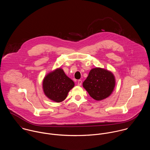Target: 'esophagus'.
<instances>
[{
  "mask_svg": "<svg viewBox=\"0 0 150 150\" xmlns=\"http://www.w3.org/2000/svg\"><path fill=\"white\" fill-rule=\"evenodd\" d=\"M82 81L81 80H79L78 82V86H81L82 85Z\"/></svg>",
  "mask_w": 150,
  "mask_h": 150,
  "instance_id": "1",
  "label": "esophagus"
}]
</instances>
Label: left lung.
<instances>
[{"mask_svg": "<svg viewBox=\"0 0 150 150\" xmlns=\"http://www.w3.org/2000/svg\"><path fill=\"white\" fill-rule=\"evenodd\" d=\"M116 85L115 76L108 70L96 67L90 70L83 87L91 97L97 100H104L109 97Z\"/></svg>", "mask_w": 150, "mask_h": 150, "instance_id": "8db88e82", "label": "left lung"}]
</instances>
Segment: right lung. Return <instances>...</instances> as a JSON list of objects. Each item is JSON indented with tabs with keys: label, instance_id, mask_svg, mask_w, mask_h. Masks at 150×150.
<instances>
[{
	"label": "right lung",
	"instance_id": "right-lung-1",
	"mask_svg": "<svg viewBox=\"0 0 150 150\" xmlns=\"http://www.w3.org/2000/svg\"><path fill=\"white\" fill-rule=\"evenodd\" d=\"M74 86L73 81L67 76L61 68L47 74L42 81L45 95L56 102H61L65 100L68 92Z\"/></svg>",
	"mask_w": 150,
	"mask_h": 150
}]
</instances>
